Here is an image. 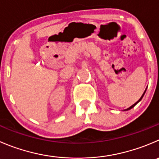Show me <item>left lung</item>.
<instances>
[{
	"mask_svg": "<svg viewBox=\"0 0 159 159\" xmlns=\"http://www.w3.org/2000/svg\"><path fill=\"white\" fill-rule=\"evenodd\" d=\"M145 92H146V89H145V91H144V93H143V95H141V98H140V99H139V100H138V102H135V103H134V105H132V106H130V107L127 108V109H125V110H126V111H127V110H129V109H132V108H133V107H134V106H136V105H137V104H138V102H140V101H141V99H142V98H143V96H144V93H145Z\"/></svg>",
	"mask_w": 159,
	"mask_h": 159,
	"instance_id": "1",
	"label": "left lung"
}]
</instances>
